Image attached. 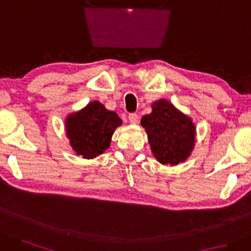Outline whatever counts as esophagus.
Returning a JSON list of instances; mask_svg holds the SVG:
<instances>
[{
  "label": "esophagus",
  "instance_id": "34e87169",
  "mask_svg": "<svg viewBox=\"0 0 251 251\" xmlns=\"http://www.w3.org/2000/svg\"><path fill=\"white\" fill-rule=\"evenodd\" d=\"M128 120H129V123L133 124V125H135V124L139 123V116L136 115V113H129Z\"/></svg>",
  "mask_w": 251,
  "mask_h": 251
}]
</instances>
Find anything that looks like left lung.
Instances as JSON below:
<instances>
[{
	"instance_id": "1",
	"label": "left lung",
	"mask_w": 251,
	"mask_h": 251,
	"mask_svg": "<svg viewBox=\"0 0 251 251\" xmlns=\"http://www.w3.org/2000/svg\"><path fill=\"white\" fill-rule=\"evenodd\" d=\"M151 109V113L141 118V125L147 132L154 156L160 163L170 166L185 161L196 141L191 118L166 100L153 103Z\"/></svg>"
}]
</instances>
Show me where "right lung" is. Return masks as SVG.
I'll list each match as a JSON object with an SVG mask.
<instances>
[{
  "label": "right lung",
  "instance_id": "1",
  "mask_svg": "<svg viewBox=\"0 0 251 251\" xmlns=\"http://www.w3.org/2000/svg\"><path fill=\"white\" fill-rule=\"evenodd\" d=\"M122 119L97 100L83 110L72 113L66 120V132L73 149L84 158H94L109 148L115 129Z\"/></svg>",
  "mask_w": 251,
  "mask_h": 251
}]
</instances>
